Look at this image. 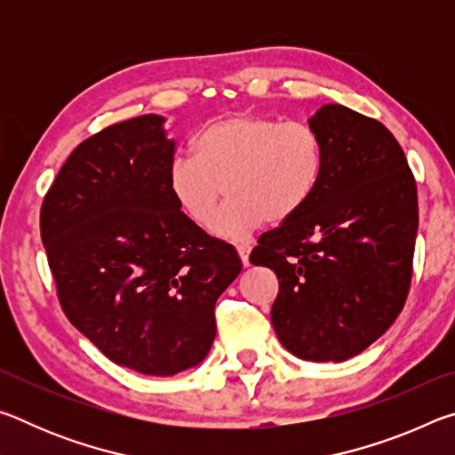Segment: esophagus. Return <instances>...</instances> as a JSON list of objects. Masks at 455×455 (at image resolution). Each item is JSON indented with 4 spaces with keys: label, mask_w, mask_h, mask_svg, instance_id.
I'll use <instances>...</instances> for the list:
<instances>
[{
    "label": "esophagus",
    "mask_w": 455,
    "mask_h": 455,
    "mask_svg": "<svg viewBox=\"0 0 455 455\" xmlns=\"http://www.w3.org/2000/svg\"><path fill=\"white\" fill-rule=\"evenodd\" d=\"M236 251H238V257H241V260H243V267H249L251 265V260H249L251 244H238Z\"/></svg>",
    "instance_id": "34e87169"
}]
</instances>
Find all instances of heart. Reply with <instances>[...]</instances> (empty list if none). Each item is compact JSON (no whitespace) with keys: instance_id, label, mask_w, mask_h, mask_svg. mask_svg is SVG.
<instances>
[{"instance_id":"heart-1","label":"heart","mask_w":455,"mask_h":455,"mask_svg":"<svg viewBox=\"0 0 455 455\" xmlns=\"http://www.w3.org/2000/svg\"><path fill=\"white\" fill-rule=\"evenodd\" d=\"M195 152L168 168L176 204L200 227L212 220L221 187L229 203L212 221L214 236L244 241L271 222L295 217L317 190L325 150L319 132L303 122L235 114L200 130Z\"/></svg>"}]
</instances>
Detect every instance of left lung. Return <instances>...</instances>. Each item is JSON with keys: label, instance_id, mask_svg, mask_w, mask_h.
<instances>
[{"label": "left lung", "instance_id": "1", "mask_svg": "<svg viewBox=\"0 0 455 455\" xmlns=\"http://www.w3.org/2000/svg\"><path fill=\"white\" fill-rule=\"evenodd\" d=\"M325 166L313 198L251 252L279 279L271 321L305 361H347L402 313L411 283L418 188L381 122L325 104L309 118Z\"/></svg>", "mask_w": 455, "mask_h": 455}]
</instances>
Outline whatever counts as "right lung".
Masks as SVG:
<instances>
[{
    "mask_svg": "<svg viewBox=\"0 0 455 455\" xmlns=\"http://www.w3.org/2000/svg\"><path fill=\"white\" fill-rule=\"evenodd\" d=\"M164 122L144 114L84 140L40 212L66 317L114 363L156 377L209 355L214 305L243 268L176 204Z\"/></svg>",
    "mask_w": 455,
    "mask_h": 455,
    "instance_id": "obj_1",
    "label": "right lung"
}]
</instances>
